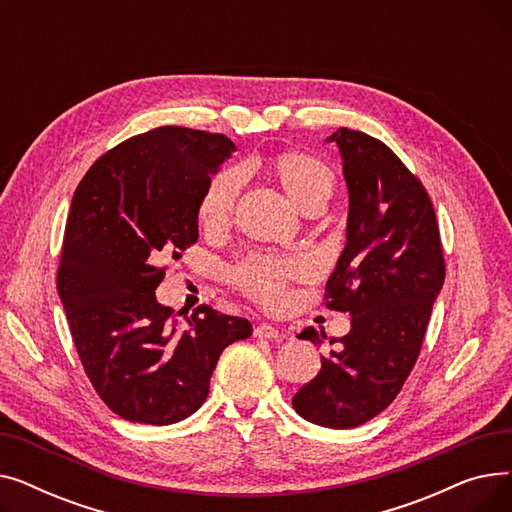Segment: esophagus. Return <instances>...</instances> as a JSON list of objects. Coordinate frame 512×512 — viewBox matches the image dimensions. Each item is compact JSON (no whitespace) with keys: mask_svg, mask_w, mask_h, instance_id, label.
<instances>
[{"mask_svg":"<svg viewBox=\"0 0 512 512\" xmlns=\"http://www.w3.org/2000/svg\"><path fill=\"white\" fill-rule=\"evenodd\" d=\"M255 338H267V340H276L280 338V330L270 326V324H259L255 330H253Z\"/></svg>","mask_w":512,"mask_h":512,"instance_id":"obj_1","label":"esophagus"}]
</instances>
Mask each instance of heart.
<instances>
[{"instance_id": "heart-1", "label": "heart", "mask_w": 512, "mask_h": 512, "mask_svg": "<svg viewBox=\"0 0 512 512\" xmlns=\"http://www.w3.org/2000/svg\"><path fill=\"white\" fill-rule=\"evenodd\" d=\"M253 170L276 182L284 195L303 213H317L336 191V174L319 157L305 151H282L265 157ZM238 197V176L222 172L213 176L197 205V220L205 232H222L228 228L234 203ZM307 272V263L297 257L249 255L232 267V284L247 297L263 303L278 305L284 297L286 284Z\"/></svg>"}]
</instances>
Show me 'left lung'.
Here are the masks:
<instances>
[{"label": "left lung", "mask_w": 512, "mask_h": 512, "mask_svg": "<svg viewBox=\"0 0 512 512\" xmlns=\"http://www.w3.org/2000/svg\"><path fill=\"white\" fill-rule=\"evenodd\" d=\"M328 143L342 155L348 220L326 307L351 313V332L330 340L336 348L292 407L315 425L348 429L382 413L409 378L444 284V255L434 205L390 147L348 128ZM299 338L321 344L326 332L307 328Z\"/></svg>", "instance_id": "left-lung-1"}]
</instances>
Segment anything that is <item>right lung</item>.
Here are the masks:
<instances>
[{
    "instance_id": "obj_1",
    "label": "right lung",
    "mask_w": 512,
    "mask_h": 512,
    "mask_svg": "<svg viewBox=\"0 0 512 512\" xmlns=\"http://www.w3.org/2000/svg\"><path fill=\"white\" fill-rule=\"evenodd\" d=\"M234 151L224 134L161 126L101 155L72 197L60 301L93 388L126 421L193 415L224 348L253 332L207 305L180 324L155 299L161 263L197 242L199 199Z\"/></svg>"
}]
</instances>
